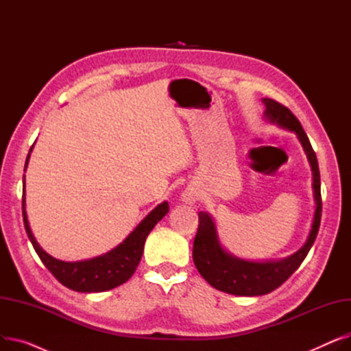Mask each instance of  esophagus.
I'll return each instance as SVG.
<instances>
[{
  "instance_id": "esophagus-1",
  "label": "esophagus",
  "mask_w": 351,
  "mask_h": 351,
  "mask_svg": "<svg viewBox=\"0 0 351 351\" xmlns=\"http://www.w3.org/2000/svg\"><path fill=\"white\" fill-rule=\"evenodd\" d=\"M182 202H185V204H189V205H192V204H195L196 202V193L192 191V189H186L185 192L182 193Z\"/></svg>"
}]
</instances>
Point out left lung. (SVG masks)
I'll return each instance as SVG.
<instances>
[{"label": "left lung", "instance_id": "1", "mask_svg": "<svg viewBox=\"0 0 351 351\" xmlns=\"http://www.w3.org/2000/svg\"><path fill=\"white\" fill-rule=\"evenodd\" d=\"M266 109L263 118L273 125L296 134L311 168L313 196H315V216L304 245L285 259L279 261H247L228 252L219 241L216 223L208 212H199V228L193 242V262L204 278L215 289L234 296H263L282 286L299 269L313 243L320 226L322 195L320 172L315 151L303 131L302 123L290 109L270 98H263Z\"/></svg>", "mask_w": 351, "mask_h": 351}]
</instances>
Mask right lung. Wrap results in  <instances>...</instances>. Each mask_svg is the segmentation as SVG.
<instances>
[{"label": "right lung", "instance_id": "add662e5", "mask_svg": "<svg viewBox=\"0 0 351 351\" xmlns=\"http://www.w3.org/2000/svg\"><path fill=\"white\" fill-rule=\"evenodd\" d=\"M31 146L29 154L25 160V169L29 162V156L32 152ZM24 191H23V216H24V226L29 241L40 256L41 262L45 267L55 276L60 283L65 287L81 291V293H98L106 291L114 287L123 285L131 276L135 273L141 257L143 253V246L147 234L155 228L159 220L169 212L168 202H162L155 209L147 213L139 225L129 233L125 241L119 243L112 250H109L101 256L92 257L86 261L78 262H64L60 259H55L51 254H48L40 245L35 241V237L31 232L28 216L25 210V175L23 178Z\"/></svg>", "mask_w": 351, "mask_h": 351}]
</instances>
